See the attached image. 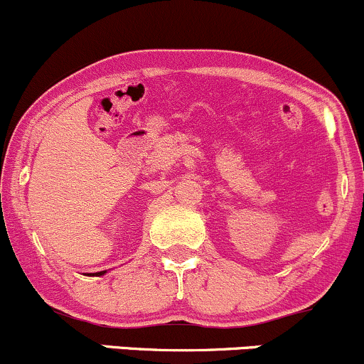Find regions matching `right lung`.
<instances>
[{"instance_id": "add662e5", "label": "right lung", "mask_w": 364, "mask_h": 364, "mask_svg": "<svg viewBox=\"0 0 364 364\" xmlns=\"http://www.w3.org/2000/svg\"><path fill=\"white\" fill-rule=\"evenodd\" d=\"M107 270H101V272H95V274H87V275H90V277H101V275H104L106 274Z\"/></svg>"}]
</instances>
